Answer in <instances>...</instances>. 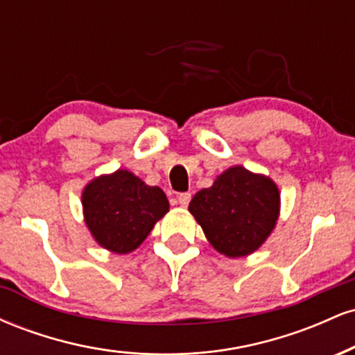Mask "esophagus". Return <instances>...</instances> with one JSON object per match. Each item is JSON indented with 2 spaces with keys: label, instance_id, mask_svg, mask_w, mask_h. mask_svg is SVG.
<instances>
[{
  "label": "esophagus",
  "instance_id": "esophagus-1",
  "mask_svg": "<svg viewBox=\"0 0 355 355\" xmlns=\"http://www.w3.org/2000/svg\"><path fill=\"white\" fill-rule=\"evenodd\" d=\"M177 200L182 207H189V203L191 200V193H189V191H185V193H178Z\"/></svg>",
  "mask_w": 355,
  "mask_h": 355
}]
</instances>
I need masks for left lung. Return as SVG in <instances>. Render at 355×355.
<instances>
[{
    "instance_id": "1",
    "label": "left lung",
    "mask_w": 355,
    "mask_h": 355,
    "mask_svg": "<svg viewBox=\"0 0 355 355\" xmlns=\"http://www.w3.org/2000/svg\"><path fill=\"white\" fill-rule=\"evenodd\" d=\"M280 195L270 178L232 166L191 198L189 210L220 254L243 257L266 242L279 218Z\"/></svg>"
}]
</instances>
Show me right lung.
Masks as SVG:
<instances>
[{
	"instance_id": "obj_1",
	"label": "right lung",
	"mask_w": 355,
	"mask_h": 355,
	"mask_svg": "<svg viewBox=\"0 0 355 355\" xmlns=\"http://www.w3.org/2000/svg\"><path fill=\"white\" fill-rule=\"evenodd\" d=\"M81 202L92 235L101 247L115 254L135 250L168 211L164 191L145 185L126 170L89 182Z\"/></svg>"
}]
</instances>
